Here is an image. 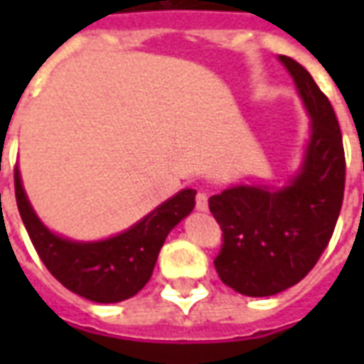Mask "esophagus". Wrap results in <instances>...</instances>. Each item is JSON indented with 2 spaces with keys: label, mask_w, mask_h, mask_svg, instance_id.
<instances>
[{
  "label": "esophagus",
  "mask_w": 364,
  "mask_h": 364,
  "mask_svg": "<svg viewBox=\"0 0 364 364\" xmlns=\"http://www.w3.org/2000/svg\"><path fill=\"white\" fill-rule=\"evenodd\" d=\"M195 206H197L198 210H208V195L203 193V191H198L197 197H195Z\"/></svg>",
  "instance_id": "34e87169"
}]
</instances>
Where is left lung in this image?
Returning <instances> with one entry per match:
<instances>
[{
  "label": "left lung",
  "mask_w": 364,
  "mask_h": 364,
  "mask_svg": "<svg viewBox=\"0 0 364 364\" xmlns=\"http://www.w3.org/2000/svg\"><path fill=\"white\" fill-rule=\"evenodd\" d=\"M279 58L312 117L300 173L279 191L240 185L208 198L222 230L216 273L245 296H271L302 281L328 247L343 205L345 151L333 107L296 60Z\"/></svg>",
  "instance_id": "1"
}]
</instances>
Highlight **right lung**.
Listing matches in <instances>:
<instances>
[{
    "label": "right lung",
    "mask_w": 364,
    "mask_h": 364,
    "mask_svg": "<svg viewBox=\"0 0 364 364\" xmlns=\"http://www.w3.org/2000/svg\"><path fill=\"white\" fill-rule=\"evenodd\" d=\"M15 198L44 267L68 290L103 304L127 300L146 287L167 234L195 206V191L183 189L119 236L93 244H77L54 236L44 228L28 205L17 167Z\"/></svg>",
    "instance_id": "right-lung-1"
}]
</instances>
